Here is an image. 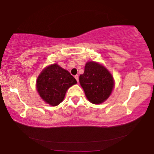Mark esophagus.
<instances>
[{
	"label": "esophagus",
	"instance_id": "esophagus-1",
	"mask_svg": "<svg viewBox=\"0 0 154 154\" xmlns=\"http://www.w3.org/2000/svg\"><path fill=\"white\" fill-rule=\"evenodd\" d=\"M75 77L76 80H77V83H78V82H79V76H78V75H76L75 77Z\"/></svg>",
	"mask_w": 154,
	"mask_h": 154
}]
</instances>
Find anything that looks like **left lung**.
Wrapping results in <instances>:
<instances>
[{
	"label": "left lung",
	"mask_w": 154,
	"mask_h": 154,
	"mask_svg": "<svg viewBox=\"0 0 154 154\" xmlns=\"http://www.w3.org/2000/svg\"><path fill=\"white\" fill-rule=\"evenodd\" d=\"M86 98L94 104H100L111 95L115 80L109 70L97 62L86 63L84 73L79 77Z\"/></svg>",
	"instance_id": "obj_1"
}]
</instances>
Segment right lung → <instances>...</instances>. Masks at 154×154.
<instances>
[{"label":"right lung","mask_w":154,"mask_h":154,"mask_svg":"<svg viewBox=\"0 0 154 154\" xmlns=\"http://www.w3.org/2000/svg\"><path fill=\"white\" fill-rule=\"evenodd\" d=\"M77 83L67 70L57 63L46 66L36 80V90L40 97L48 104L56 106L64 100L67 90Z\"/></svg>","instance_id":"1"}]
</instances>
